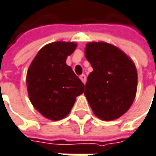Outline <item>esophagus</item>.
Returning <instances> with one entry per match:
<instances>
[{
  "instance_id": "esophagus-1",
  "label": "esophagus",
  "mask_w": 156,
  "mask_h": 156,
  "mask_svg": "<svg viewBox=\"0 0 156 156\" xmlns=\"http://www.w3.org/2000/svg\"><path fill=\"white\" fill-rule=\"evenodd\" d=\"M80 79H81V81L85 84L86 83V81H87V77H86V75H84V74H82V75H80Z\"/></svg>"
}]
</instances>
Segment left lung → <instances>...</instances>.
<instances>
[{"label": "left lung", "mask_w": 156, "mask_h": 156, "mask_svg": "<svg viewBox=\"0 0 156 156\" xmlns=\"http://www.w3.org/2000/svg\"><path fill=\"white\" fill-rule=\"evenodd\" d=\"M85 55L93 71L84 94L93 112L104 120L120 118L136 96L137 73L133 62L122 51L104 42L88 43Z\"/></svg>", "instance_id": "8db88e82"}]
</instances>
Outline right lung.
I'll return each mask as SVG.
<instances>
[{"mask_svg":"<svg viewBox=\"0 0 156 156\" xmlns=\"http://www.w3.org/2000/svg\"><path fill=\"white\" fill-rule=\"evenodd\" d=\"M76 44L54 42L38 51L27 74L29 99L45 118L58 120L66 117L85 85L66 64Z\"/></svg>","mask_w":156,"mask_h":156,"instance_id":"add662e5","label":"right lung"}]
</instances>
